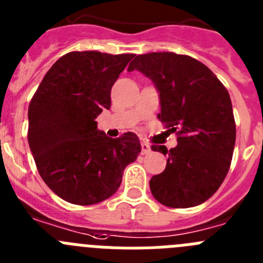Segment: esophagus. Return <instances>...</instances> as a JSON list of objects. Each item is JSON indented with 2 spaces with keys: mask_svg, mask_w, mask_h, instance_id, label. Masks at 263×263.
Segmentation results:
<instances>
[{
  "mask_svg": "<svg viewBox=\"0 0 263 263\" xmlns=\"http://www.w3.org/2000/svg\"><path fill=\"white\" fill-rule=\"evenodd\" d=\"M142 146V155H146V154H150L151 153V146L147 143V142H142L141 143Z\"/></svg>",
  "mask_w": 263,
  "mask_h": 263,
  "instance_id": "1",
  "label": "esophagus"
}]
</instances>
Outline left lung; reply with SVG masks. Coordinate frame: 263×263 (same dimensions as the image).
Returning <instances> with one entry per match:
<instances>
[{
    "label": "left lung",
    "mask_w": 263,
    "mask_h": 263,
    "mask_svg": "<svg viewBox=\"0 0 263 263\" xmlns=\"http://www.w3.org/2000/svg\"><path fill=\"white\" fill-rule=\"evenodd\" d=\"M138 70L155 84L158 119L177 134V146L153 150L167 165L150 180L154 198L173 209L198 206L224 181L232 160L236 125L227 88L202 62L172 52L139 54L127 71Z\"/></svg>",
    "instance_id": "left-lung-1"
}]
</instances>
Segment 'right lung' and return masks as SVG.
<instances>
[{
    "mask_svg": "<svg viewBox=\"0 0 263 263\" xmlns=\"http://www.w3.org/2000/svg\"><path fill=\"white\" fill-rule=\"evenodd\" d=\"M134 54L70 52L50 67L28 107V144L53 193L74 204L113 196L141 153L132 132L109 138L95 121L110 108V90Z\"/></svg>",
    "mask_w": 263,
    "mask_h": 263,
    "instance_id": "right-lung-1",
    "label": "right lung"
}]
</instances>
